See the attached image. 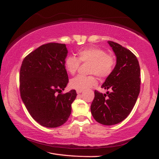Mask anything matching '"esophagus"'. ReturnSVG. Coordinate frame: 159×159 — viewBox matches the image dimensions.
I'll return each instance as SVG.
<instances>
[{"instance_id": "34e87169", "label": "esophagus", "mask_w": 159, "mask_h": 159, "mask_svg": "<svg viewBox=\"0 0 159 159\" xmlns=\"http://www.w3.org/2000/svg\"><path fill=\"white\" fill-rule=\"evenodd\" d=\"M82 92H83L82 90H76V93H82Z\"/></svg>"}]
</instances>
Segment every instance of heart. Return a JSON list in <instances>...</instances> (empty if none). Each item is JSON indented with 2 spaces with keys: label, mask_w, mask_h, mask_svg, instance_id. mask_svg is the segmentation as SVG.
Wrapping results in <instances>:
<instances>
[{
  "label": "heart",
  "mask_w": 159,
  "mask_h": 159,
  "mask_svg": "<svg viewBox=\"0 0 159 159\" xmlns=\"http://www.w3.org/2000/svg\"><path fill=\"white\" fill-rule=\"evenodd\" d=\"M80 63H89V74H93L104 79L109 76L113 72L116 61L114 56L108 54L104 50L97 47H89L79 50L77 58L70 56L65 61L67 72L74 74L79 70ZM97 80L93 75L77 76L70 80V85L76 90H84L97 85Z\"/></svg>",
  "instance_id": "obj_1"
}]
</instances>
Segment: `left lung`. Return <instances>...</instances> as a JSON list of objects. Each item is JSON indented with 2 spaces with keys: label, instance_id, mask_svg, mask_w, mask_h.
Segmentation results:
<instances>
[{
  "label": "left lung",
  "instance_id": "left-lung-1",
  "mask_svg": "<svg viewBox=\"0 0 159 159\" xmlns=\"http://www.w3.org/2000/svg\"><path fill=\"white\" fill-rule=\"evenodd\" d=\"M116 56L112 74L101 86L112 92L102 94L95 90L91 112L98 122L111 126L128 117L136 103L140 92V67L130 50L114 42H108Z\"/></svg>",
  "mask_w": 159,
  "mask_h": 159
}]
</instances>
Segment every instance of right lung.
<instances>
[{"label": "right lung", "mask_w": 159, "mask_h": 159, "mask_svg": "<svg viewBox=\"0 0 159 159\" xmlns=\"http://www.w3.org/2000/svg\"><path fill=\"white\" fill-rule=\"evenodd\" d=\"M66 44L42 45L24 59L20 71L21 98L31 117L42 126L56 128L71 114L76 91L61 93L68 83Z\"/></svg>", "instance_id": "1"}]
</instances>
